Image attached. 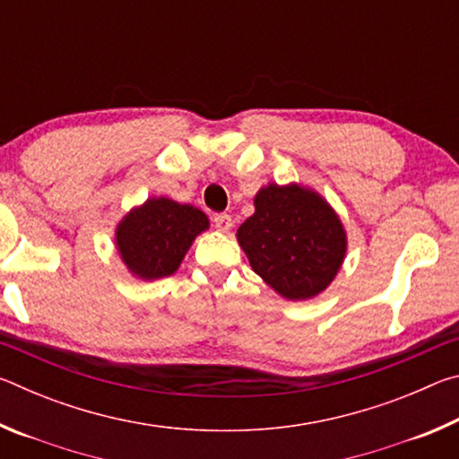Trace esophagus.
I'll return each mask as SVG.
<instances>
[{"label": "esophagus", "instance_id": "obj_1", "mask_svg": "<svg viewBox=\"0 0 459 459\" xmlns=\"http://www.w3.org/2000/svg\"><path fill=\"white\" fill-rule=\"evenodd\" d=\"M212 222H214V227L219 229L221 232H229V230L232 229V219H230V216H229L227 212L214 214V216H212Z\"/></svg>", "mask_w": 459, "mask_h": 459}]
</instances>
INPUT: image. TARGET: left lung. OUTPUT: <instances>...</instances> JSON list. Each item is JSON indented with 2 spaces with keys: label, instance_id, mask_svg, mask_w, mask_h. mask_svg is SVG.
<instances>
[{
  "label": "left lung",
  "instance_id": "obj_1",
  "mask_svg": "<svg viewBox=\"0 0 459 459\" xmlns=\"http://www.w3.org/2000/svg\"><path fill=\"white\" fill-rule=\"evenodd\" d=\"M237 238L255 273L287 299L324 291L346 253L338 216L317 194L295 184L263 188Z\"/></svg>",
  "mask_w": 459,
  "mask_h": 459
}]
</instances>
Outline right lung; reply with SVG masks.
Instances as JSON below:
<instances>
[{
	"label": "right lung",
	"instance_id": "add662e5",
	"mask_svg": "<svg viewBox=\"0 0 459 459\" xmlns=\"http://www.w3.org/2000/svg\"><path fill=\"white\" fill-rule=\"evenodd\" d=\"M204 229H208V219L198 208L152 198L119 224V253L131 273L160 279L180 267L194 237Z\"/></svg>",
	"mask_w": 459,
	"mask_h": 459
}]
</instances>
